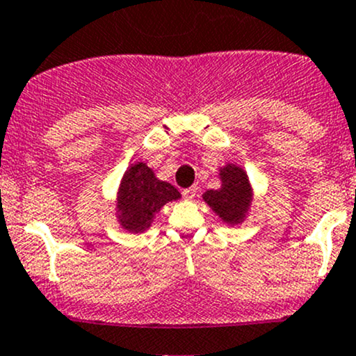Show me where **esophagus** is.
Masks as SVG:
<instances>
[{"label":"esophagus","instance_id":"esophagus-1","mask_svg":"<svg viewBox=\"0 0 356 356\" xmlns=\"http://www.w3.org/2000/svg\"><path fill=\"white\" fill-rule=\"evenodd\" d=\"M195 194H197V187H189V189H184L182 191V195L187 199V201H191V199L195 197Z\"/></svg>","mask_w":356,"mask_h":356}]
</instances>
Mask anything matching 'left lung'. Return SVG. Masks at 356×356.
Masks as SVG:
<instances>
[{"label":"left lung","mask_w":356,"mask_h":356,"mask_svg":"<svg viewBox=\"0 0 356 356\" xmlns=\"http://www.w3.org/2000/svg\"><path fill=\"white\" fill-rule=\"evenodd\" d=\"M220 187L206 191L204 202L227 226H239L248 218L252 204V187L246 170L236 164H226L219 169Z\"/></svg>","instance_id":"1"}]
</instances>
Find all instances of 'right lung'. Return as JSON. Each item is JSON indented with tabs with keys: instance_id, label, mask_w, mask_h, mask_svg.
<instances>
[{
	"instance_id": "add662e5",
	"label": "right lung",
	"mask_w": 356,
	"mask_h": 356,
	"mask_svg": "<svg viewBox=\"0 0 356 356\" xmlns=\"http://www.w3.org/2000/svg\"><path fill=\"white\" fill-rule=\"evenodd\" d=\"M181 199L172 184L155 177L154 170L144 162H136L125 170L117 191L115 218L122 229L138 234L152 226L155 214Z\"/></svg>"
}]
</instances>
